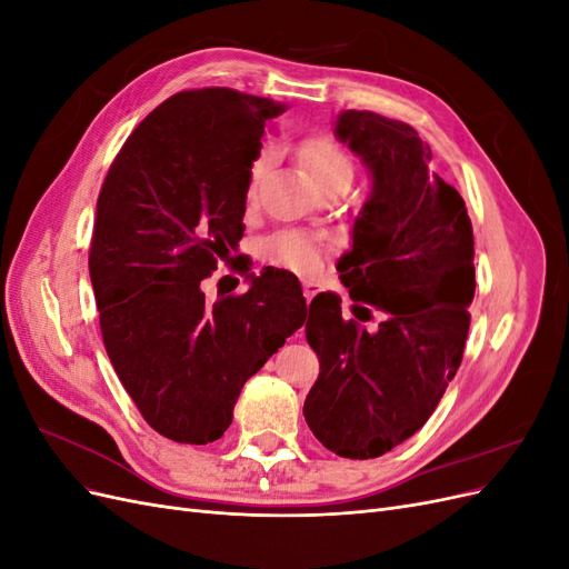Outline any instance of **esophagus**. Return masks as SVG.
Listing matches in <instances>:
<instances>
[{"mask_svg": "<svg viewBox=\"0 0 569 569\" xmlns=\"http://www.w3.org/2000/svg\"><path fill=\"white\" fill-rule=\"evenodd\" d=\"M320 289H322V284H320V282H316V280H303V297H306V301L311 303V301H313V297L318 295Z\"/></svg>", "mask_w": 569, "mask_h": 569, "instance_id": "1", "label": "esophagus"}]
</instances>
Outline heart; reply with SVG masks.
Masks as SVG:
<instances>
[{"label":"heart","mask_w":569,"mask_h":569,"mask_svg":"<svg viewBox=\"0 0 569 569\" xmlns=\"http://www.w3.org/2000/svg\"><path fill=\"white\" fill-rule=\"evenodd\" d=\"M301 161L308 168V173L316 180V184H322L337 176H351V161L343 149L325 134L308 137L301 144ZM272 166V151L258 153L256 161L249 168V199L256 197L258 184L263 182L268 170ZM263 258L272 266H280L295 272H316L322 263L325 244L322 239L303 232V230H280L270 234L263 247Z\"/></svg>","instance_id":"b5f03b06"}]
</instances>
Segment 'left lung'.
<instances>
[{"label": "left lung", "mask_w": 569, "mask_h": 569, "mask_svg": "<svg viewBox=\"0 0 569 569\" xmlns=\"http://www.w3.org/2000/svg\"><path fill=\"white\" fill-rule=\"evenodd\" d=\"M335 137L363 161L370 194L339 258L351 313L381 311L375 333L341 318L337 295L308 306L306 339L320 375L303 403L316 439L368 460L429 420L456 377L475 299V239L462 197L429 168L432 151L401 120L341 111Z\"/></svg>", "instance_id": "obj_1"}]
</instances>
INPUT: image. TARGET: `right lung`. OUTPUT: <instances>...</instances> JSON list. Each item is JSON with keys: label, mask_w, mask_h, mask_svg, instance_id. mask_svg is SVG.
Masks as SVG:
<instances>
[{"label": "right lung", "mask_w": 569, "mask_h": 569, "mask_svg": "<svg viewBox=\"0 0 569 569\" xmlns=\"http://www.w3.org/2000/svg\"><path fill=\"white\" fill-rule=\"evenodd\" d=\"M284 104L230 88L187 90L153 109L109 168L90 280L111 366L166 439L222 437L244 382L306 320L287 272L249 274L206 301L201 280L244 234L249 168Z\"/></svg>", "instance_id": "add662e5"}]
</instances>
